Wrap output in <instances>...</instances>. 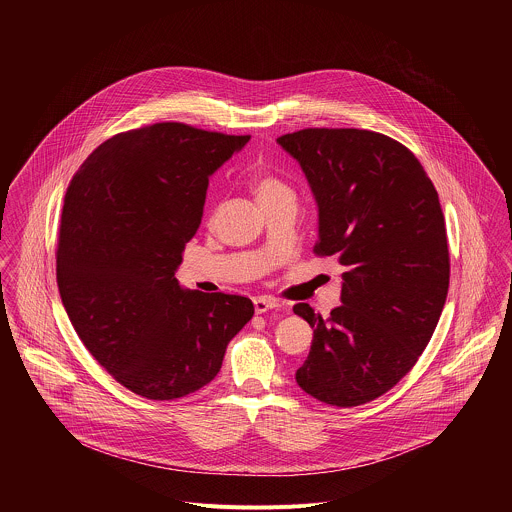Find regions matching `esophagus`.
I'll list each match as a JSON object with an SVG mask.
<instances>
[{
    "mask_svg": "<svg viewBox=\"0 0 512 512\" xmlns=\"http://www.w3.org/2000/svg\"><path fill=\"white\" fill-rule=\"evenodd\" d=\"M278 307H280V301L274 299V297H268V295L254 297V311H256V313H266V311L278 309Z\"/></svg>",
    "mask_w": 512,
    "mask_h": 512,
    "instance_id": "1",
    "label": "esophagus"
}]
</instances>
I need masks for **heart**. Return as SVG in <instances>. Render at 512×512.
I'll return each instance as SVG.
<instances>
[{
  "mask_svg": "<svg viewBox=\"0 0 512 512\" xmlns=\"http://www.w3.org/2000/svg\"><path fill=\"white\" fill-rule=\"evenodd\" d=\"M250 189L260 207H272L280 203L295 205V191L274 171L260 167L250 175Z\"/></svg>",
  "mask_w": 512,
  "mask_h": 512,
  "instance_id": "b5f03b06",
  "label": "heart"
}]
</instances>
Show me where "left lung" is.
I'll use <instances>...</instances> for the list:
<instances>
[{
    "mask_svg": "<svg viewBox=\"0 0 512 512\" xmlns=\"http://www.w3.org/2000/svg\"><path fill=\"white\" fill-rule=\"evenodd\" d=\"M301 165L319 211L313 252L335 256L341 303L327 319L293 305L313 329L295 380L339 408L396 386L430 343L449 288L445 220L432 179L400 142L357 128L278 138Z\"/></svg>",
    "mask_w": 512,
    "mask_h": 512,
    "instance_id": "obj_1",
    "label": "left lung"
}]
</instances>
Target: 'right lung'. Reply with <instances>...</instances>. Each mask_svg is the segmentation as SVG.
<instances>
[{
  "instance_id": "add662e5",
  "label": "right lung",
  "mask_w": 512,
  "mask_h": 512,
  "mask_svg": "<svg viewBox=\"0 0 512 512\" xmlns=\"http://www.w3.org/2000/svg\"><path fill=\"white\" fill-rule=\"evenodd\" d=\"M248 140L151 124L96 147L67 189L57 246L63 305L90 355L147 400L209 384L254 315L248 297L183 290L175 278L209 177Z\"/></svg>"
}]
</instances>
